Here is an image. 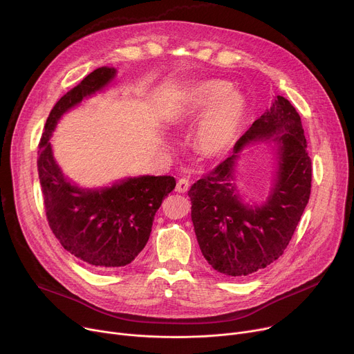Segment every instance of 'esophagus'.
<instances>
[{
	"label": "esophagus",
	"mask_w": 354,
	"mask_h": 354,
	"mask_svg": "<svg viewBox=\"0 0 354 354\" xmlns=\"http://www.w3.org/2000/svg\"><path fill=\"white\" fill-rule=\"evenodd\" d=\"M189 186H190L189 180H187L186 178H180V179L178 180V183H176V192H179V193H186V192L189 190Z\"/></svg>",
	"instance_id": "34e87169"
}]
</instances>
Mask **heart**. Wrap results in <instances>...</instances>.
Here are the masks:
<instances>
[{
    "label": "heart",
    "instance_id": "heart-1",
    "mask_svg": "<svg viewBox=\"0 0 354 354\" xmlns=\"http://www.w3.org/2000/svg\"><path fill=\"white\" fill-rule=\"evenodd\" d=\"M203 115L197 127L194 145L206 158H218L234 145L245 115V102L225 81H206L196 85L185 105L171 116L174 124L190 122Z\"/></svg>",
    "mask_w": 354,
    "mask_h": 354
}]
</instances>
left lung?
<instances>
[{
	"label": "left lung",
	"mask_w": 354,
	"mask_h": 354,
	"mask_svg": "<svg viewBox=\"0 0 354 354\" xmlns=\"http://www.w3.org/2000/svg\"><path fill=\"white\" fill-rule=\"evenodd\" d=\"M272 138L279 144L277 185L262 207L245 205L232 183L237 153L248 143ZM313 168L301 118L280 95L236 141L234 154L187 192L201 254L225 277L254 274L286 250L311 194Z\"/></svg>",
	"instance_id": "1"
}]
</instances>
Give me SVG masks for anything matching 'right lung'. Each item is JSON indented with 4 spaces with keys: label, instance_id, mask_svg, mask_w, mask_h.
Masks as SVG:
<instances>
[{
    "label": "right lung",
    "instance_id": "right-lung-1",
    "mask_svg": "<svg viewBox=\"0 0 354 354\" xmlns=\"http://www.w3.org/2000/svg\"><path fill=\"white\" fill-rule=\"evenodd\" d=\"M115 74V68H96L63 95L46 120L37 151L48 227L71 255L97 269H118L137 258L162 200L176 185L174 176L147 175L129 178L112 187L88 190L63 176L48 141L52 131L63 113L108 85Z\"/></svg>",
    "mask_w": 354,
    "mask_h": 354
}]
</instances>
